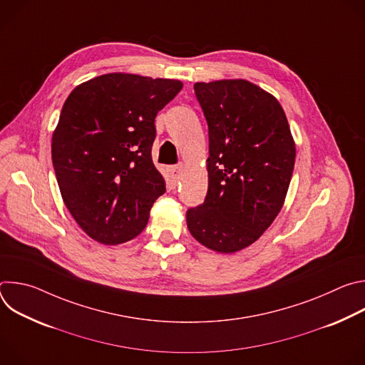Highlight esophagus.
Here are the masks:
<instances>
[{"instance_id":"1","label":"esophagus","mask_w":365,"mask_h":365,"mask_svg":"<svg viewBox=\"0 0 365 365\" xmlns=\"http://www.w3.org/2000/svg\"><path fill=\"white\" fill-rule=\"evenodd\" d=\"M182 172H183V165H176V166L169 168V176H170V180L173 185H176L179 182Z\"/></svg>"}]
</instances>
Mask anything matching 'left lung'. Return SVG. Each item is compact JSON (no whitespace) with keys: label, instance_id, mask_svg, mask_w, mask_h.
Here are the masks:
<instances>
[{"label":"left lung","instance_id":"obj_1","mask_svg":"<svg viewBox=\"0 0 365 365\" xmlns=\"http://www.w3.org/2000/svg\"><path fill=\"white\" fill-rule=\"evenodd\" d=\"M207 123V193L190 207L192 237L218 252L257 241L279 215L294 168L296 147L279 101L244 79L197 82Z\"/></svg>","mask_w":365,"mask_h":365}]
</instances>
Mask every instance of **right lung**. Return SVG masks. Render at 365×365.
Returning <instances> with one entry per match:
<instances>
[{
	"label": "right lung",
	"instance_id": "right-lung-1",
	"mask_svg": "<svg viewBox=\"0 0 365 365\" xmlns=\"http://www.w3.org/2000/svg\"><path fill=\"white\" fill-rule=\"evenodd\" d=\"M175 79L107 73L76 86L51 137L63 202L95 241L137 237L166 183L151 160L154 118L182 89Z\"/></svg>",
	"mask_w": 365,
	"mask_h": 365
}]
</instances>
